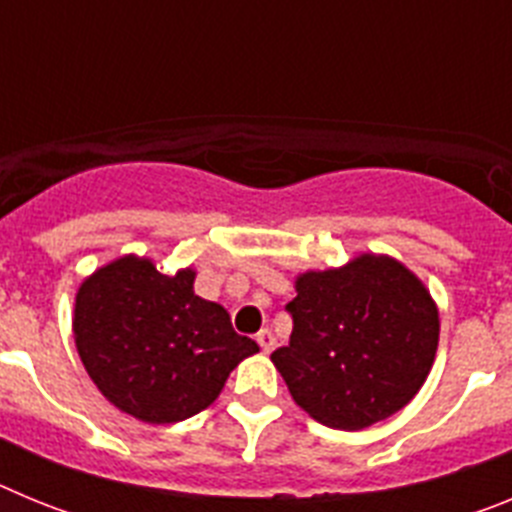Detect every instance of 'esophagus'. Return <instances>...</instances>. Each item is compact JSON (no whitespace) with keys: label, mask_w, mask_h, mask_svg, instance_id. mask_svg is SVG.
I'll return each mask as SVG.
<instances>
[{"label":"esophagus","mask_w":512,"mask_h":512,"mask_svg":"<svg viewBox=\"0 0 512 512\" xmlns=\"http://www.w3.org/2000/svg\"><path fill=\"white\" fill-rule=\"evenodd\" d=\"M256 341H259V346L264 354H271V351H274V346H277V338H274V333H271L269 328L261 330L259 336H256Z\"/></svg>","instance_id":"esophagus-1"}]
</instances>
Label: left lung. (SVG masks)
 <instances>
[{
    "label": "left lung",
    "mask_w": 512,
    "mask_h": 512,
    "mask_svg": "<svg viewBox=\"0 0 512 512\" xmlns=\"http://www.w3.org/2000/svg\"><path fill=\"white\" fill-rule=\"evenodd\" d=\"M289 346L271 361L292 400L338 431L390 418L418 395L438 348V307L405 264L361 253L346 266L305 271Z\"/></svg>",
    "instance_id": "left-lung-1"
}]
</instances>
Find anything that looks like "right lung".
I'll return each instance as SVG.
<instances>
[{"label":"right lung","instance_id":"add662e5","mask_svg":"<svg viewBox=\"0 0 512 512\" xmlns=\"http://www.w3.org/2000/svg\"><path fill=\"white\" fill-rule=\"evenodd\" d=\"M194 269L161 274L146 256H120L81 282L74 341L107 400L143 423H179L210 408L225 379L259 351L223 305L194 295Z\"/></svg>","mask_w":512,"mask_h":512}]
</instances>
